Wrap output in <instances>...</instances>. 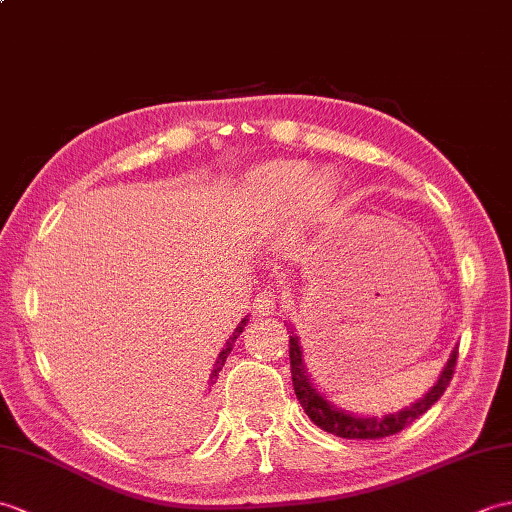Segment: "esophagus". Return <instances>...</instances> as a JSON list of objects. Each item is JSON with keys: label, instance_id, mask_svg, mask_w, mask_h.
<instances>
[{"label": "esophagus", "instance_id": "34e87169", "mask_svg": "<svg viewBox=\"0 0 512 512\" xmlns=\"http://www.w3.org/2000/svg\"><path fill=\"white\" fill-rule=\"evenodd\" d=\"M279 306V295L273 288H264L262 292H257V297L253 301V310L259 314V317H270L275 314Z\"/></svg>", "mask_w": 512, "mask_h": 512}]
</instances>
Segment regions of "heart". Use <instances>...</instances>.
Returning <instances> with one entry per match:
<instances>
[{
	"label": "heart",
	"mask_w": 512,
	"mask_h": 512,
	"mask_svg": "<svg viewBox=\"0 0 512 512\" xmlns=\"http://www.w3.org/2000/svg\"><path fill=\"white\" fill-rule=\"evenodd\" d=\"M341 202L336 171L312 169L306 160H270L244 173L239 182V209L255 217H277L291 209L292 224L314 228L328 224Z\"/></svg>",
	"instance_id": "b5f03b06"
}]
</instances>
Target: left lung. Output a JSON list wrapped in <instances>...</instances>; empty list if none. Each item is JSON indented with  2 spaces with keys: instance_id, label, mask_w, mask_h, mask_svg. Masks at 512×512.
I'll use <instances>...</instances> for the list:
<instances>
[{
  "instance_id": "obj_1",
  "label": "left lung",
  "mask_w": 512,
  "mask_h": 512,
  "mask_svg": "<svg viewBox=\"0 0 512 512\" xmlns=\"http://www.w3.org/2000/svg\"><path fill=\"white\" fill-rule=\"evenodd\" d=\"M290 330V372H292V385H295V394L301 402L303 411L308 413V418L321 427L323 431L334 433L339 438H358V440H374V438H387L394 436V433L402 431L411 424L416 418H420L424 411L431 409V405H436L438 398L444 394V389L449 387L451 378H453V369L455 361H458V347H453V352L449 356L447 365L442 367V372L438 376L433 387L418 398L416 402H411L409 407L400 409L396 413H383V416H358V413H350L341 407H336L328 396L321 394L319 387L312 383L308 367H306V358H303V345L299 334L295 332V325L286 323Z\"/></svg>"
}]
</instances>
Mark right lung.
<instances>
[{"label": "right lung", "instance_id": "add662e5", "mask_svg": "<svg viewBox=\"0 0 512 512\" xmlns=\"http://www.w3.org/2000/svg\"><path fill=\"white\" fill-rule=\"evenodd\" d=\"M246 323H248V317H244L242 321L237 323V328H235V332L228 336L226 339V345L222 347V352L217 354V361H215V367H213V372H211V376H209V385H215V380H217V376H220V372H222V367H224V363H226V358H228V354H231V350H233V345H235V341H237V336L244 332V328H246Z\"/></svg>", "mask_w": 512, "mask_h": 512}]
</instances>
